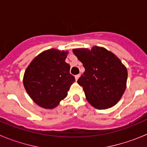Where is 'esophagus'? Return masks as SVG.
<instances>
[{
    "mask_svg": "<svg viewBox=\"0 0 147 147\" xmlns=\"http://www.w3.org/2000/svg\"><path fill=\"white\" fill-rule=\"evenodd\" d=\"M80 74L75 75V79H76V80H78V79L80 78Z\"/></svg>",
    "mask_w": 147,
    "mask_h": 147,
    "instance_id": "obj_1",
    "label": "esophagus"
}]
</instances>
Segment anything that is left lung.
<instances>
[{
	"mask_svg": "<svg viewBox=\"0 0 147 147\" xmlns=\"http://www.w3.org/2000/svg\"><path fill=\"white\" fill-rule=\"evenodd\" d=\"M73 52L83 64L85 72L77 82L87 100L96 109H107L118 103L127 86V70L121 61L105 48L76 49Z\"/></svg>",
	"mask_w": 147,
	"mask_h": 147,
	"instance_id": "8db88e82",
	"label": "left lung"
}]
</instances>
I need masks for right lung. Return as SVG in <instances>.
Here are the masks:
<instances>
[{
    "label": "right lung",
    "instance_id": "1",
    "mask_svg": "<svg viewBox=\"0 0 147 147\" xmlns=\"http://www.w3.org/2000/svg\"><path fill=\"white\" fill-rule=\"evenodd\" d=\"M68 51L51 49L37 55L23 76V85L32 99L40 107L53 109L67 95L75 82L65 62Z\"/></svg>",
    "mask_w": 147,
    "mask_h": 147
}]
</instances>
